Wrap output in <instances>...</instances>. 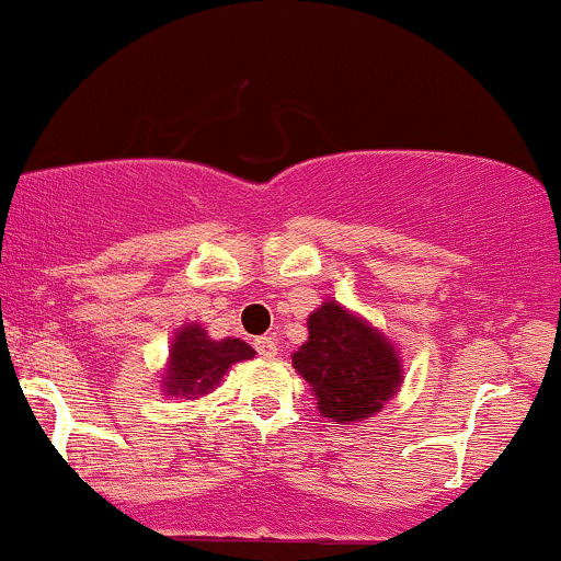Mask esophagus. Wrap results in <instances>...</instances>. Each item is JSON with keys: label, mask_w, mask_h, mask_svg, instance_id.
<instances>
[{"label": "esophagus", "mask_w": 561, "mask_h": 561, "mask_svg": "<svg viewBox=\"0 0 561 561\" xmlns=\"http://www.w3.org/2000/svg\"><path fill=\"white\" fill-rule=\"evenodd\" d=\"M253 347L259 350L261 357H276V340H274V336H259V340L253 342Z\"/></svg>", "instance_id": "34e87169"}]
</instances>
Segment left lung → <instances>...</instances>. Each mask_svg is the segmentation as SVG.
<instances>
[{"label":"left lung","mask_w":561,"mask_h":561,"mask_svg":"<svg viewBox=\"0 0 561 561\" xmlns=\"http://www.w3.org/2000/svg\"><path fill=\"white\" fill-rule=\"evenodd\" d=\"M293 368L308 381L319 413L342 426L381 413L404 381L394 342L336 300L308 316V342L293 353Z\"/></svg>","instance_id":"1"}]
</instances>
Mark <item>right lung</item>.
<instances>
[{
	"label": "right lung",
	"mask_w": 561,
	"mask_h": 561,
	"mask_svg": "<svg viewBox=\"0 0 561 561\" xmlns=\"http://www.w3.org/2000/svg\"><path fill=\"white\" fill-rule=\"evenodd\" d=\"M255 350L248 342L234 340V336L214 340L198 321L182 323L174 332L167 366L159 376L161 391L164 397L198 400L219 387L234 363L251 360Z\"/></svg>",
	"instance_id": "add662e5"
}]
</instances>
